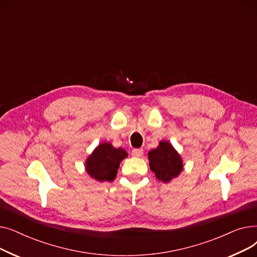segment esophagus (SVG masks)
<instances>
[{"label":"esophagus","mask_w":257,"mask_h":257,"mask_svg":"<svg viewBox=\"0 0 257 257\" xmlns=\"http://www.w3.org/2000/svg\"><path fill=\"white\" fill-rule=\"evenodd\" d=\"M143 154H144L143 149H133L132 150V156H134V157H141Z\"/></svg>","instance_id":"obj_1"}]
</instances>
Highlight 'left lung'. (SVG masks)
Segmentation results:
<instances>
[{
  "mask_svg": "<svg viewBox=\"0 0 257 257\" xmlns=\"http://www.w3.org/2000/svg\"><path fill=\"white\" fill-rule=\"evenodd\" d=\"M148 159L156 179L164 183L177 178L183 171L181 155L168 141H160L157 148L148 152Z\"/></svg>",
  "mask_w": 257,
  "mask_h": 257,
  "instance_id": "8db88e82",
  "label": "left lung"
}]
</instances>
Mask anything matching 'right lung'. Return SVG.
<instances>
[{
	"mask_svg": "<svg viewBox=\"0 0 257 257\" xmlns=\"http://www.w3.org/2000/svg\"><path fill=\"white\" fill-rule=\"evenodd\" d=\"M128 156L123 148H114L111 143L103 142L87 156L84 167L88 176L98 182L113 181L121 160Z\"/></svg>",
	"mask_w": 257,
	"mask_h": 257,
	"instance_id": "1",
	"label": "right lung"
}]
</instances>
